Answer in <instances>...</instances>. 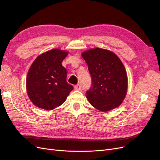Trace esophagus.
Masks as SVG:
<instances>
[{
  "instance_id": "34e87169",
  "label": "esophagus",
  "mask_w": 160,
  "mask_h": 160,
  "mask_svg": "<svg viewBox=\"0 0 160 160\" xmlns=\"http://www.w3.org/2000/svg\"><path fill=\"white\" fill-rule=\"evenodd\" d=\"M74 89L75 90H78V91H80L81 89V87L79 84L78 85H76L75 87H74Z\"/></svg>"
}]
</instances>
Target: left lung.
I'll return each instance as SVG.
<instances>
[{"label": "left lung", "instance_id": "left-lung-1", "mask_svg": "<svg viewBox=\"0 0 160 160\" xmlns=\"http://www.w3.org/2000/svg\"><path fill=\"white\" fill-rule=\"evenodd\" d=\"M88 65L92 87L86 92L90 104L109 111L122 103L128 91V75L122 61L112 51L94 48L81 54Z\"/></svg>", "mask_w": 160, "mask_h": 160}]
</instances>
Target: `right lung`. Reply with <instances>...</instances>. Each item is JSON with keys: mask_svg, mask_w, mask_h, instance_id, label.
Returning <instances> with one entry per match:
<instances>
[{"mask_svg": "<svg viewBox=\"0 0 160 160\" xmlns=\"http://www.w3.org/2000/svg\"><path fill=\"white\" fill-rule=\"evenodd\" d=\"M69 52L54 49L38 55L28 71L26 87L28 98L37 107L52 110L63 103L73 87L66 81L62 61Z\"/></svg>", "mask_w": 160, "mask_h": 160, "instance_id": "1", "label": "right lung"}]
</instances>
